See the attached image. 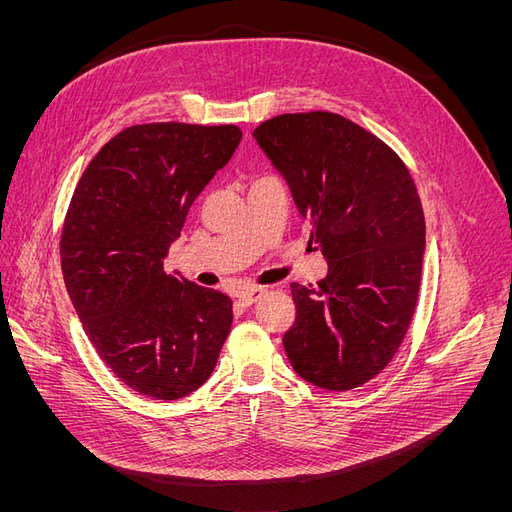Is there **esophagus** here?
I'll use <instances>...</instances> for the list:
<instances>
[{"label":"esophagus","instance_id":"obj_1","mask_svg":"<svg viewBox=\"0 0 512 512\" xmlns=\"http://www.w3.org/2000/svg\"><path fill=\"white\" fill-rule=\"evenodd\" d=\"M267 290L265 288H258V286H254V288H247V290H241L239 292V303L241 305H252V303H256L262 294H265Z\"/></svg>","mask_w":512,"mask_h":512}]
</instances>
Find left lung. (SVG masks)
Here are the masks:
<instances>
[{"label": "left lung", "mask_w": 512, "mask_h": 512, "mask_svg": "<svg viewBox=\"0 0 512 512\" xmlns=\"http://www.w3.org/2000/svg\"><path fill=\"white\" fill-rule=\"evenodd\" d=\"M254 138L329 262L320 282L290 286L288 361L320 389H356L393 361L418 301L425 215L410 170L378 136L329 111L277 115Z\"/></svg>", "instance_id": "left-lung-1"}]
</instances>
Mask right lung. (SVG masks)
Wrapping results in <instances>:
<instances>
[{"label":"right lung","instance_id":"add662e5","mask_svg":"<svg viewBox=\"0 0 512 512\" xmlns=\"http://www.w3.org/2000/svg\"><path fill=\"white\" fill-rule=\"evenodd\" d=\"M241 141L237 126L141 123L113 136L76 183L61 271L91 346L136 393L179 399L211 376L232 301L168 275L196 196Z\"/></svg>","mask_w":512,"mask_h":512}]
</instances>
